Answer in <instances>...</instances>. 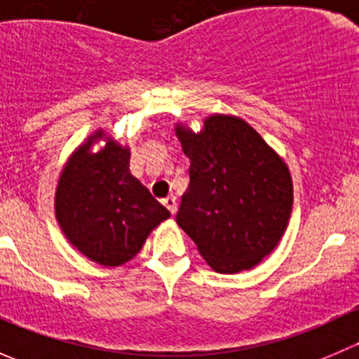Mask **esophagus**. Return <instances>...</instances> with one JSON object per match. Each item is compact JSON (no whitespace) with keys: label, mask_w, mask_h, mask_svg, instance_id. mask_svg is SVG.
I'll use <instances>...</instances> for the list:
<instances>
[{"label":"esophagus","mask_w":359,"mask_h":359,"mask_svg":"<svg viewBox=\"0 0 359 359\" xmlns=\"http://www.w3.org/2000/svg\"><path fill=\"white\" fill-rule=\"evenodd\" d=\"M163 205L170 210V213H172V215L177 212V198L173 196V194H168V196L163 200Z\"/></svg>","instance_id":"1"}]
</instances>
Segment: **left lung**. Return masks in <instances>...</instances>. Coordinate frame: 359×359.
<instances>
[{
	"instance_id": "obj_1",
	"label": "left lung",
	"mask_w": 359,
	"mask_h": 359,
	"mask_svg": "<svg viewBox=\"0 0 359 359\" xmlns=\"http://www.w3.org/2000/svg\"><path fill=\"white\" fill-rule=\"evenodd\" d=\"M175 135L191 159L177 224L213 271L252 269L287 231L293 205L288 165L238 116H206L200 132L177 123Z\"/></svg>"
}]
</instances>
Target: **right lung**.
<instances>
[{"label": "right lung", "instance_id": "obj_1", "mask_svg": "<svg viewBox=\"0 0 359 359\" xmlns=\"http://www.w3.org/2000/svg\"><path fill=\"white\" fill-rule=\"evenodd\" d=\"M106 140L102 150L91 146ZM55 217L79 253L106 267L132 260L170 212L130 173V147L93 132L67 158L55 189Z\"/></svg>", "mask_w": 359, "mask_h": 359}]
</instances>
